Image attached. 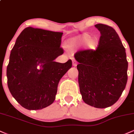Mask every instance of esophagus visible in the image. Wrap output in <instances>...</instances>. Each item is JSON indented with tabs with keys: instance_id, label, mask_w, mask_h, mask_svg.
<instances>
[{
	"instance_id": "34e87169",
	"label": "esophagus",
	"mask_w": 134,
	"mask_h": 134,
	"mask_svg": "<svg viewBox=\"0 0 134 134\" xmlns=\"http://www.w3.org/2000/svg\"><path fill=\"white\" fill-rule=\"evenodd\" d=\"M77 65V63L76 60H74L73 61H72V65L74 66V67H76Z\"/></svg>"
}]
</instances>
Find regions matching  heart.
Masks as SVG:
<instances>
[{"mask_svg":"<svg viewBox=\"0 0 134 134\" xmlns=\"http://www.w3.org/2000/svg\"><path fill=\"white\" fill-rule=\"evenodd\" d=\"M90 39V36L89 35H79V36H77L76 38H72L71 40V43L74 47L79 48L84 46L87 42H88ZM97 45H98V41L95 38H93V39L90 40V41L88 42V47L91 49H94L97 47Z\"/></svg>","mask_w":134,"mask_h":134,"instance_id":"b5f03b06","label":"heart"}]
</instances>
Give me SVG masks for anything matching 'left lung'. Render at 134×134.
<instances>
[{
    "label": "left lung",
    "instance_id": "1",
    "mask_svg": "<svg viewBox=\"0 0 134 134\" xmlns=\"http://www.w3.org/2000/svg\"><path fill=\"white\" fill-rule=\"evenodd\" d=\"M100 31L96 50H82L75 54L80 92L83 101L91 107L104 108L118 100L127 82L125 49L111 26L98 24Z\"/></svg>",
    "mask_w": 134,
    "mask_h": 134
}]
</instances>
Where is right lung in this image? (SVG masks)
<instances>
[{
	"mask_svg": "<svg viewBox=\"0 0 134 134\" xmlns=\"http://www.w3.org/2000/svg\"><path fill=\"white\" fill-rule=\"evenodd\" d=\"M62 35L27 27L10 52L7 85L12 96L27 110H41L53 103L60 80L72 67L71 60L64 64L54 62L64 53Z\"/></svg>",
	"mask_w": 134,
	"mask_h": 134,
	"instance_id": "add662e5",
	"label": "right lung"
}]
</instances>
